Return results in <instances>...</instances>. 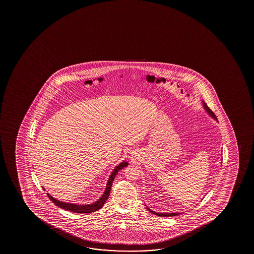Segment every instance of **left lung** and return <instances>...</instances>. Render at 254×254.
<instances>
[{
  "label": "left lung",
  "instance_id": "1",
  "mask_svg": "<svg viewBox=\"0 0 254 254\" xmlns=\"http://www.w3.org/2000/svg\"><path fill=\"white\" fill-rule=\"evenodd\" d=\"M202 105H203V108L205 109V112L207 113V115H208L210 117H212V119H214L216 122H218V120L216 118L215 115H214L213 112L207 107V105L205 104V101H202ZM146 208H147L148 211L152 212L153 214H154V215L160 216V217H170V216L179 215V214L182 213V212H156L155 211L151 210V209H150L149 207H147V206H146Z\"/></svg>",
  "mask_w": 254,
  "mask_h": 254
}]
</instances>
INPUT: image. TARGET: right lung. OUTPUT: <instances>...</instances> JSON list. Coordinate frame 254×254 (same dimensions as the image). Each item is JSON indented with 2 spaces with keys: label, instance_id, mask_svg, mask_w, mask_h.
Listing matches in <instances>:
<instances>
[{
  "label": "right lung",
  "instance_id": "right-lung-1",
  "mask_svg": "<svg viewBox=\"0 0 254 254\" xmlns=\"http://www.w3.org/2000/svg\"><path fill=\"white\" fill-rule=\"evenodd\" d=\"M128 162L127 161H123L122 163L119 164L117 167H115V169L113 170L110 176L108 178V183L105 188L104 192L103 194L101 195V198H99L96 201H94L92 204H88V205H79V204H73V203H67V202L60 201L56 198L52 197L51 195L49 194V192H47L48 197H49L53 203H55L57 206H59L61 208L65 209L66 211L69 212H77V213H89V212H95L98 211L99 209H101L103 205H104L105 202L107 201L108 196L110 194L111 191L112 185L115 180V177L116 174H118L120 170H122V168L127 167ZM44 190L45 188H42Z\"/></svg>",
  "mask_w": 254,
  "mask_h": 254
}]
</instances>
